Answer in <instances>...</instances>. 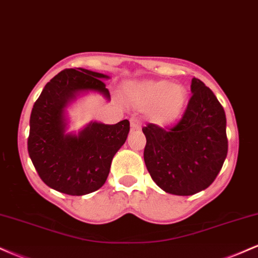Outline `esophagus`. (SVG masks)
<instances>
[{
    "label": "esophagus",
    "instance_id": "34e87169",
    "mask_svg": "<svg viewBox=\"0 0 258 258\" xmlns=\"http://www.w3.org/2000/svg\"><path fill=\"white\" fill-rule=\"evenodd\" d=\"M130 122H131V128L132 130H139V128H141L142 123H141V121L137 119V117H131Z\"/></svg>",
    "mask_w": 258,
    "mask_h": 258
}]
</instances>
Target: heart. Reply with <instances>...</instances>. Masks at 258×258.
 I'll list each match as a JSON object with an SVG mask.
<instances>
[{
  "label": "heart",
  "instance_id": "obj_1",
  "mask_svg": "<svg viewBox=\"0 0 258 258\" xmlns=\"http://www.w3.org/2000/svg\"><path fill=\"white\" fill-rule=\"evenodd\" d=\"M125 91L136 105L143 108L153 105V120L159 125H167L176 120L186 102L184 86L171 84L167 80H148L128 84Z\"/></svg>",
  "mask_w": 258,
  "mask_h": 258
}]
</instances>
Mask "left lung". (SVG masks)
Instances as JSON below:
<instances>
[{
	"label": "left lung",
	"instance_id": "8db88e82",
	"mask_svg": "<svg viewBox=\"0 0 258 258\" xmlns=\"http://www.w3.org/2000/svg\"><path fill=\"white\" fill-rule=\"evenodd\" d=\"M191 97L176 125L148 123L144 162L154 182L174 195H193L212 184L228 153L226 112L214 92L193 78Z\"/></svg>",
	"mask_w": 258,
	"mask_h": 258
}]
</instances>
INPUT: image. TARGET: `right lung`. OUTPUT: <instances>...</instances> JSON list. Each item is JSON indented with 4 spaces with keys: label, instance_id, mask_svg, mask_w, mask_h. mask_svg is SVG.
<instances>
[{
    "label": "right lung",
    "instance_id": "add662e5",
    "mask_svg": "<svg viewBox=\"0 0 258 258\" xmlns=\"http://www.w3.org/2000/svg\"><path fill=\"white\" fill-rule=\"evenodd\" d=\"M104 74L65 69L44 86L30 115L28 152L40 178L49 188L69 195L96 191L105 183L111 160L126 142L128 120L115 125L91 122L79 135L67 133L65 108L80 92L110 93Z\"/></svg>",
    "mask_w": 258,
    "mask_h": 258
}]
</instances>
